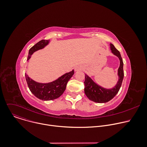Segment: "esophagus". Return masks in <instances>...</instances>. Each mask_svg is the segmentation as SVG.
Returning a JSON list of instances; mask_svg holds the SVG:
<instances>
[{"label": "esophagus", "mask_w": 147, "mask_h": 147, "mask_svg": "<svg viewBox=\"0 0 147 147\" xmlns=\"http://www.w3.org/2000/svg\"><path fill=\"white\" fill-rule=\"evenodd\" d=\"M79 70H80V67H77L75 68V71H78Z\"/></svg>", "instance_id": "obj_1"}]
</instances>
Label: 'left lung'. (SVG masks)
I'll use <instances>...</instances> for the list:
<instances>
[{
  "instance_id": "8db88e82",
  "label": "left lung",
  "mask_w": 147,
  "mask_h": 147,
  "mask_svg": "<svg viewBox=\"0 0 147 147\" xmlns=\"http://www.w3.org/2000/svg\"><path fill=\"white\" fill-rule=\"evenodd\" d=\"M110 46L112 53L119 57L120 62V67L118 70L119 81L116 85L112 89H105L96 84L88 76L85 74V93L89 100L98 103H105L111 100L119 92L124 78L123 61L121 54L113 44L111 43Z\"/></svg>"
}]
</instances>
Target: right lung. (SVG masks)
<instances>
[{"label": "right lung", "mask_w": 147, "mask_h": 147, "mask_svg": "<svg viewBox=\"0 0 147 147\" xmlns=\"http://www.w3.org/2000/svg\"><path fill=\"white\" fill-rule=\"evenodd\" d=\"M50 40H41L33 46L28 52L27 61L31 58V55L36 51L43 49L48 45ZM74 71L67 73L57 80L51 82L42 84L34 81L26 73L25 77L28 87L31 92L38 98L43 101H49L59 97L66 89V85L69 80L74 74Z\"/></svg>", "instance_id": "add662e5"}]
</instances>
